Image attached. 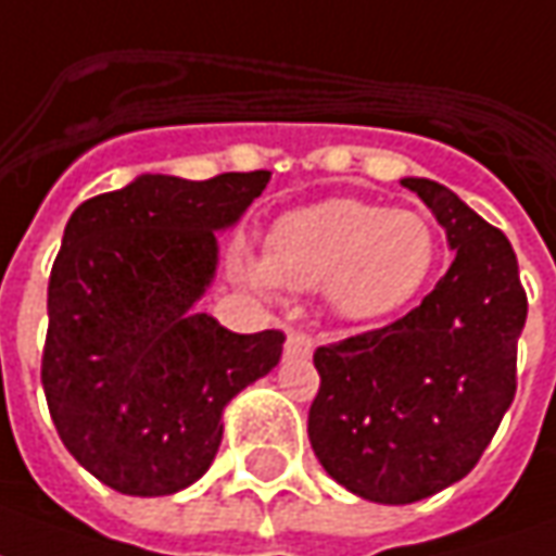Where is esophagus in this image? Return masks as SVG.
I'll use <instances>...</instances> for the list:
<instances>
[{"mask_svg": "<svg viewBox=\"0 0 556 556\" xmlns=\"http://www.w3.org/2000/svg\"><path fill=\"white\" fill-rule=\"evenodd\" d=\"M313 349H316V343L309 333L289 331V337H286V355H291V358H306V355H313Z\"/></svg>", "mask_w": 556, "mask_h": 556, "instance_id": "obj_1", "label": "esophagus"}]
</instances>
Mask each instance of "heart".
<instances>
[{
  "label": "heart",
  "mask_w": 556,
  "mask_h": 556,
  "mask_svg": "<svg viewBox=\"0 0 556 556\" xmlns=\"http://www.w3.org/2000/svg\"><path fill=\"white\" fill-rule=\"evenodd\" d=\"M440 238L427 216L361 198H328L279 216L267 231L255 286L316 289L343 321L397 316L427 289Z\"/></svg>",
  "instance_id": "1"
}]
</instances>
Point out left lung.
Segmentation results:
<instances>
[{
  "label": "left lung",
  "mask_w": 556,
  "mask_h": 556,
  "mask_svg": "<svg viewBox=\"0 0 556 556\" xmlns=\"http://www.w3.org/2000/svg\"><path fill=\"white\" fill-rule=\"evenodd\" d=\"M400 184L445 228L452 267L413 313L316 349L309 445L337 484L382 506L440 494L479 464L515 400L527 321L506 235L425 177Z\"/></svg>",
  "instance_id": "obj_1"
}]
</instances>
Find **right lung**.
Wrapping results in <instances>:
<instances>
[{
	"label": "right lung",
	"instance_id": "right-lung-1",
	"mask_svg": "<svg viewBox=\"0 0 556 556\" xmlns=\"http://www.w3.org/2000/svg\"><path fill=\"white\" fill-rule=\"evenodd\" d=\"M270 170L141 174L84 201L48 286L41 386L62 445L129 496H168L211 469L223 413L274 370L282 331L235 333L195 304Z\"/></svg>",
	"mask_w": 556,
	"mask_h": 556
}]
</instances>
